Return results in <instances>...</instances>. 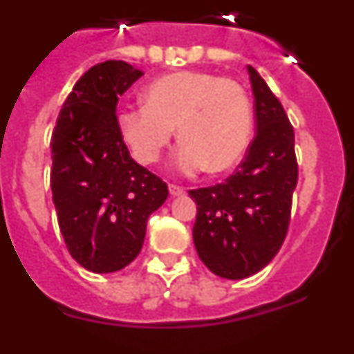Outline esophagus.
I'll use <instances>...</instances> for the list:
<instances>
[{"label":"esophagus","mask_w":354,"mask_h":354,"mask_svg":"<svg viewBox=\"0 0 354 354\" xmlns=\"http://www.w3.org/2000/svg\"><path fill=\"white\" fill-rule=\"evenodd\" d=\"M168 189H170L171 196H183L184 193H186V189H184V187L175 186V184H170V186H168Z\"/></svg>","instance_id":"obj_1"}]
</instances>
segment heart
Masks as SVG:
<instances>
[{"label":"heart","mask_w":354,"mask_h":354,"mask_svg":"<svg viewBox=\"0 0 354 354\" xmlns=\"http://www.w3.org/2000/svg\"><path fill=\"white\" fill-rule=\"evenodd\" d=\"M145 106H126L117 115L122 140L140 165L165 154L177 127L180 143L175 167L192 175L209 168L227 171L250 143L253 113L237 81L211 72L180 71L154 80L143 93Z\"/></svg>","instance_id":"obj_1"}]
</instances>
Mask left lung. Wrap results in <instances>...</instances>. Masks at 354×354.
Listing matches in <instances>:
<instances>
[{
	"label": "left lung",
	"instance_id": "obj_1",
	"mask_svg": "<svg viewBox=\"0 0 354 354\" xmlns=\"http://www.w3.org/2000/svg\"><path fill=\"white\" fill-rule=\"evenodd\" d=\"M248 72L257 134L225 183L189 189L196 204V253L212 273L228 280L252 277L282 248L298 183L294 129L286 109L252 65Z\"/></svg>",
	"mask_w": 354,
	"mask_h": 354
}]
</instances>
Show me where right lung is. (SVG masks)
<instances>
[{"mask_svg":"<svg viewBox=\"0 0 354 354\" xmlns=\"http://www.w3.org/2000/svg\"><path fill=\"white\" fill-rule=\"evenodd\" d=\"M143 76L122 60L76 81L51 136V189L72 259L113 273L138 257L149 216L165 204L167 183L131 158L117 126L118 97Z\"/></svg>","mask_w":354,"mask_h":354,"instance_id":"obj_1","label":"right lung"}]
</instances>
